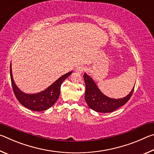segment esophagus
<instances>
[{
	"mask_svg": "<svg viewBox=\"0 0 154 154\" xmlns=\"http://www.w3.org/2000/svg\"><path fill=\"white\" fill-rule=\"evenodd\" d=\"M84 70H85V69L83 66H79V67L77 68L75 71H76V72H79V73H82V72L84 71Z\"/></svg>",
	"mask_w": 154,
	"mask_h": 154,
	"instance_id": "1",
	"label": "esophagus"
}]
</instances>
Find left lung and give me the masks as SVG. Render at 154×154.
<instances>
[{"label": "left lung", "instance_id": "1", "mask_svg": "<svg viewBox=\"0 0 154 154\" xmlns=\"http://www.w3.org/2000/svg\"><path fill=\"white\" fill-rule=\"evenodd\" d=\"M85 83V100L92 110L100 113H111L124 105L133 93L134 86L128 94L122 98H112L105 96L99 89L94 81L85 72L83 75Z\"/></svg>", "mask_w": 154, "mask_h": 154}]
</instances>
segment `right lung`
Listing matches in <instances>:
<instances>
[{
  "mask_svg": "<svg viewBox=\"0 0 154 154\" xmlns=\"http://www.w3.org/2000/svg\"><path fill=\"white\" fill-rule=\"evenodd\" d=\"M71 73L72 71L62 75L45 90L36 94H26L20 90L15 84L12 75L11 62L10 64V75L15 97L23 106L35 111L47 110L54 105L59 98L62 82Z\"/></svg>",
  "mask_w": 154,
  "mask_h": 154,
  "instance_id": "add662e5",
  "label": "right lung"
}]
</instances>
